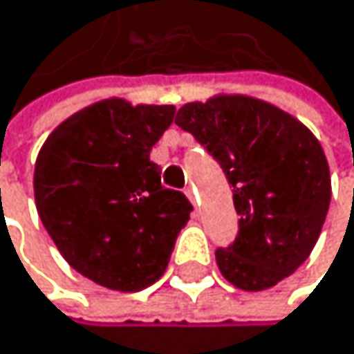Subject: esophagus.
<instances>
[{"mask_svg": "<svg viewBox=\"0 0 354 354\" xmlns=\"http://www.w3.org/2000/svg\"><path fill=\"white\" fill-rule=\"evenodd\" d=\"M185 195H187V198H189V202L193 204V208L198 210L200 202H198V195H195V189H193V187H187V189H185Z\"/></svg>", "mask_w": 354, "mask_h": 354, "instance_id": "obj_1", "label": "esophagus"}]
</instances>
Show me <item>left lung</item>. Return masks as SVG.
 <instances>
[{
    "label": "left lung",
    "mask_w": 354,
    "mask_h": 354,
    "mask_svg": "<svg viewBox=\"0 0 354 354\" xmlns=\"http://www.w3.org/2000/svg\"><path fill=\"white\" fill-rule=\"evenodd\" d=\"M176 124L215 156L234 193L239 236L217 249L221 275L245 292L290 277L310 258L331 202L329 163L301 120L247 94L178 109Z\"/></svg>",
    "instance_id": "8db88e82"
}]
</instances>
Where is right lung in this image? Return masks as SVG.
I'll use <instances>...</instances> for the list:
<instances>
[{
  "instance_id": "obj_1",
  "label": "right lung",
  "mask_w": 354,
  "mask_h": 354,
  "mask_svg": "<svg viewBox=\"0 0 354 354\" xmlns=\"http://www.w3.org/2000/svg\"><path fill=\"white\" fill-rule=\"evenodd\" d=\"M174 105L103 98L44 139L34 167L42 225L77 273L118 292L161 279L191 204L161 185L150 150Z\"/></svg>"
}]
</instances>
